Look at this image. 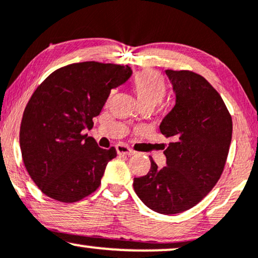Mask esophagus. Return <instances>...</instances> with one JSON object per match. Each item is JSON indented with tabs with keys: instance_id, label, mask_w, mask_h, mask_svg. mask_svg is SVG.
<instances>
[{
	"instance_id": "obj_1",
	"label": "esophagus",
	"mask_w": 258,
	"mask_h": 258,
	"mask_svg": "<svg viewBox=\"0 0 258 258\" xmlns=\"http://www.w3.org/2000/svg\"><path fill=\"white\" fill-rule=\"evenodd\" d=\"M115 149L118 154H123V156H133V154L136 153L132 149H130L128 146L123 145V144H118V145L115 146Z\"/></svg>"
}]
</instances>
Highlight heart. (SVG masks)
I'll return each mask as SVG.
<instances>
[{
  "label": "heart",
  "mask_w": 258,
  "mask_h": 258,
  "mask_svg": "<svg viewBox=\"0 0 258 258\" xmlns=\"http://www.w3.org/2000/svg\"><path fill=\"white\" fill-rule=\"evenodd\" d=\"M133 92L140 106H154L159 104L166 94L164 79L156 71L146 70L138 73L132 82Z\"/></svg>",
  "instance_id": "b5f03b06"
}]
</instances>
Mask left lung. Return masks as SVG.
I'll list each match as a JSON object with an SVG mask.
<instances>
[{"mask_svg": "<svg viewBox=\"0 0 258 258\" xmlns=\"http://www.w3.org/2000/svg\"><path fill=\"white\" fill-rule=\"evenodd\" d=\"M176 105L161 121L160 132L172 139L164 151L166 166L151 158L146 176L133 187L151 210L174 215L194 208L217 183L232 137V120L221 95L202 75L165 71Z\"/></svg>", "mask_w": 258, "mask_h": 258, "instance_id": "left-lung-1", "label": "left lung"}]
</instances>
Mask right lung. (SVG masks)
<instances>
[{"label":"right lung","instance_id":"obj_1","mask_svg":"<svg viewBox=\"0 0 258 258\" xmlns=\"http://www.w3.org/2000/svg\"><path fill=\"white\" fill-rule=\"evenodd\" d=\"M132 75L128 66L95 61L53 72L23 112L20 127L22 159L29 176L48 197L74 203L99 187L106 165L116 157L87 135L111 89Z\"/></svg>","mask_w":258,"mask_h":258}]
</instances>
